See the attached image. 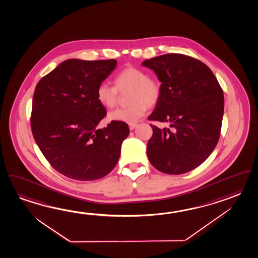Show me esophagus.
Listing matches in <instances>:
<instances>
[{"label":"esophagus","instance_id":"34e87169","mask_svg":"<svg viewBox=\"0 0 258 258\" xmlns=\"http://www.w3.org/2000/svg\"><path fill=\"white\" fill-rule=\"evenodd\" d=\"M137 126V124H136V123H134V124H130V125H129V129H130L131 131H133V130H134V129H135Z\"/></svg>","mask_w":258,"mask_h":258}]
</instances>
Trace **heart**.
Masks as SVG:
<instances>
[{
    "mask_svg": "<svg viewBox=\"0 0 258 258\" xmlns=\"http://www.w3.org/2000/svg\"><path fill=\"white\" fill-rule=\"evenodd\" d=\"M114 86L101 83L97 87V101L108 109L115 106L118 91L131 89L126 108H118L109 113L111 121L134 124L147 112V107L154 106L161 95V85L155 78H150L147 72L137 67H127L114 78Z\"/></svg>",
    "mask_w": 258,
    "mask_h": 258,
    "instance_id": "1",
    "label": "heart"
}]
</instances>
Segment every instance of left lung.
Instances as JSON below:
<instances>
[{"label":"left lung","mask_w":258,"mask_h":258,"mask_svg":"<svg viewBox=\"0 0 258 258\" xmlns=\"http://www.w3.org/2000/svg\"><path fill=\"white\" fill-rule=\"evenodd\" d=\"M157 74L161 95L149 120L167 121L170 128L151 125L149 161L157 170L179 175L199 167L217 145L224 110L223 91L202 61L166 54L142 63Z\"/></svg>","instance_id":"left-lung-1"}]
</instances>
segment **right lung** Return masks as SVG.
<instances>
[{
	"label": "right lung",
	"mask_w": 258,
	"mask_h": 258,
	"mask_svg": "<svg viewBox=\"0 0 258 258\" xmlns=\"http://www.w3.org/2000/svg\"><path fill=\"white\" fill-rule=\"evenodd\" d=\"M115 59L63 61L37 83L31 129L47 161L64 176L91 181L116 166L121 143L130 130L111 121L98 129L106 114L97 101V87L111 74Z\"/></svg>",
	"instance_id": "obj_1"
}]
</instances>
